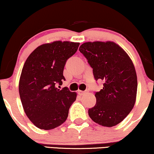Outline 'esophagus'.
Instances as JSON below:
<instances>
[{
    "label": "esophagus",
    "mask_w": 154,
    "mask_h": 154,
    "mask_svg": "<svg viewBox=\"0 0 154 154\" xmlns=\"http://www.w3.org/2000/svg\"><path fill=\"white\" fill-rule=\"evenodd\" d=\"M78 93H79V95L82 96V95H83V94H85V93H87V92H86V91H81V90H79V91H78Z\"/></svg>",
    "instance_id": "esophagus-1"
}]
</instances>
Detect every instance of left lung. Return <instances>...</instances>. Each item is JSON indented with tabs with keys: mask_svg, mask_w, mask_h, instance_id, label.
Listing matches in <instances>:
<instances>
[{
	"mask_svg": "<svg viewBox=\"0 0 154 154\" xmlns=\"http://www.w3.org/2000/svg\"><path fill=\"white\" fill-rule=\"evenodd\" d=\"M79 51L93 69L96 81L104 82L96 92L95 106L88 110L92 121L113 127L129 114L135 104L137 79L133 62L123 48L112 41L84 43Z\"/></svg>",
	"mask_w": 154,
	"mask_h": 154,
	"instance_id": "left-lung-1",
	"label": "left lung"
}]
</instances>
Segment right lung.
Segmentation results:
<instances>
[{
	"label": "right lung",
	"instance_id": "1",
	"mask_svg": "<svg viewBox=\"0 0 154 154\" xmlns=\"http://www.w3.org/2000/svg\"><path fill=\"white\" fill-rule=\"evenodd\" d=\"M79 43L54 41L35 48L26 59L19 82V92L24 112L33 125L52 130L64 123L76 92L62 85L66 60L76 52Z\"/></svg>",
	"mask_w": 154,
	"mask_h": 154
}]
</instances>
